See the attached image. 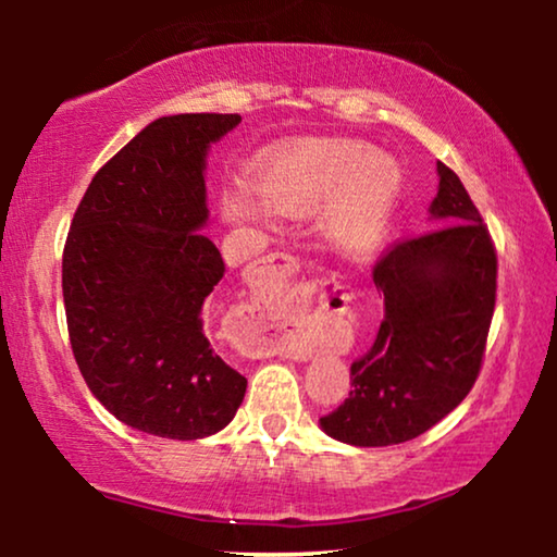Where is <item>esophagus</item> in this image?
<instances>
[{
    "instance_id": "1",
    "label": "esophagus",
    "mask_w": 557,
    "mask_h": 557,
    "mask_svg": "<svg viewBox=\"0 0 557 557\" xmlns=\"http://www.w3.org/2000/svg\"><path fill=\"white\" fill-rule=\"evenodd\" d=\"M269 261L276 263L273 269L286 271L288 265L294 263V258L284 256V253H273ZM284 301H286L284 284H281L278 278H263V284L256 292L253 301H248L246 307L240 309L243 324L250 326V334L246 337V349L250 355H273L281 347L278 334L271 332V326L265 324L263 319H265V311L273 309V307H281Z\"/></svg>"
}]
</instances>
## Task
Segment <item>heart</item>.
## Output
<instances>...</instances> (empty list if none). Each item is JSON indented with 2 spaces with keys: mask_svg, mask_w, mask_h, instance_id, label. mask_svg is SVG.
Returning <instances> with one entry per match:
<instances>
[{
  "mask_svg": "<svg viewBox=\"0 0 557 557\" xmlns=\"http://www.w3.org/2000/svg\"><path fill=\"white\" fill-rule=\"evenodd\" d=\"M253 187L265 208L304 218L330 205L322 235L337 253H368L383 238L400 193V172L375 147L357 141H309L273 151L253 170ZM231 220H263L246 187L223 195Z\"/></svg>",
  "mask_w": 557,
  "mask_h": 557,
  "instance_id": "heart-1",
  "label": "heart"
}]
</instances>
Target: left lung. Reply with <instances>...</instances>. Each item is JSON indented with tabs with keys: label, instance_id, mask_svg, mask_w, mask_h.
I'll list each match as a JSON object with an SVG mask.
<instances>
[{
	"label": "left lung",
	"instance_id": "left-lung-1",
	"mask_svg": "<svg viewBox=\"0 0 557 557\" xmlns=\"http://www.w3.org/2000/svg\"><path fill=\"white\" fill-rule=\"evenodd\" d=\"M431 218L438 227L395 240L372 265L385 317L349 368L352 391L322 429L352 446L421 436L474 387L497 301V250L476 205L444 162Z\"/></svg>",
	"mask_w": 557,
	"mask_h": 557
}]
</instances>
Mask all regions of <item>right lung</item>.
Instances as JSON below:
<instances>
[{
    "label": "right lung",
    "instance_id": "add662e5",
    "mask_svg": "<svg viewBox=\"0 0 557 557\" xmlns=\"http://www.w3.org/2000/svg\"><path fill=\"white\" fill-rule=\"evenodd\" d=\"M238 113L151 121L83 195L63 248L71 347L90 393L121 423L195 441L225 429L248 380L205 334L225 263L200 227L205 154Z\"/></svg>",
    "mask_w": 557,
    "mask_h": 557
}]
</instances>
